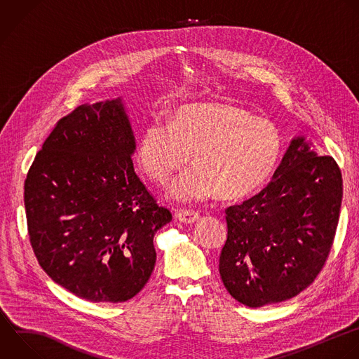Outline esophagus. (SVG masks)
Here are the masks:
<instances>
[{
  "label": "esophagus",
  "instance_id": "1",
  "mask_svg": "<svg viewBox=\"0 0 359 359\" xmlns=\"http://www.w3.org/2000/svg\"><path fill=\"white\" fill-rule=\"evenodd\" d=\"M175 217L185 223V224H192L195 223L196 220H199V215L196 212H192V210H181V212H177L175 213Z\"/></svg>",
  "mask_w": 359,
  "mask_h": 359
}]
</instances>
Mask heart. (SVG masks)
I'll return each instance as SVG.
<instances>
[{"label": "heart", "mask_w": 359, "mask_h": 359, "mask_svg": "<svg viewBox=\"0 0 359 359\" xmlns=\"http://www.w3.org/2000/svg\"><path fill=\"white\" fill-rule=\"evenodd\" d=\"M196 165L170 189L178 203L205 201L216 194L243 199L257 192L275 171L282 136L273 123L230 104H189L174 111L170 123L153 121L143 130L137 163L164 185L191 158Z\"/></svg>", "instance_id": "obj_1"}]
</instances>
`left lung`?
I'll list each match as a JSON object with an SVG mask.
<instances>
[{"instance_id": "1", "label": "left lung", "mask_w": 359, "mask_h": 359, "mask_svg": "<svg viewBox=\"0 0 359 359\" xmlns=\"http://www.w3.org/2000/svg\"><path fill=\"white\" fill-rule=\"evenodd\" d=\"M341 199L335 160L317 156L304 137L293 139L266 188L226 209L219 272L227 292L261 307L311 285L330 254Z\"/></svg>"}]
</instances>
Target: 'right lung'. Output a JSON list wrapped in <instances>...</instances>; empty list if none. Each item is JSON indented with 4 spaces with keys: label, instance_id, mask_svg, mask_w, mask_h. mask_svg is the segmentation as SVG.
<instances>
[{
    "label": "right lung",
    "instance_id": "right-lung-1",
    "mask_svg": "<svg viewBox=\"0 0 359 359\" xmlns=\"http://www.w3.org/2000/svg\"><path fill=\"white\" fill-rule=\"evenodd\" d=\"M135 149L121 98L84 104L56 123L25 180L39 265L90 302L136 296L154 269V234L172 220L136 175Z\"/></svg>",
    "mask_w": 359,
    "mask_h": 359
}]
</instances>
